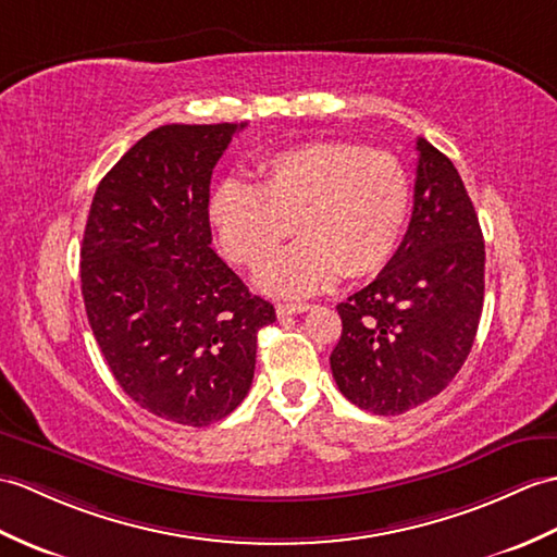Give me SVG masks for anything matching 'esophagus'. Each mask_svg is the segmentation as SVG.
<instances>
[{
  "label": "esophagus",
  "instance_id": "esophagus-1",
  "mask_svg": "<svg viewBox=\"0 0 557 557\" xmlns=\"http://www.w3.org/2000/svg\"><path fill=\"white\" fill-rule=\"evenodd\" d=\"M275 310L280 318H287V315H296V313H306V310H310V304H277Z\"/></svg>",
  "mask_w": 557,
  "mask_h": 557
}]
</instances>
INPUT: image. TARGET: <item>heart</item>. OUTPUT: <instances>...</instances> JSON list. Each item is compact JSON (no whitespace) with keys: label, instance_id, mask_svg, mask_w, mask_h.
Segmentation results:
<instances>
[{"label":"heart","instance_id":"b5f03b06","mask_svg":"<svg viewBox=\"0 0 557 557\" xmlns=\"http://www.w3.org/2000/svg\"><path fill=\"white\" fill-rule=\"evenodd\" d=\"M258 185L227 177L209 220L232 263L258 268L290 234L302 239L258 270L256 284L301 299L344 277H370L392 261L412 211V180L392 151L351 141H310L258 168Z\"/></svg>","mask_w":557,"mask_h":557}]
</instances>
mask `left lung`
I'll use <instances>...</instances> for the list:
<instances>
[{
  "label": "left lung",
  "mask_w": 557,
  "mask_h": 557,
  "mask_svg": "<svg viewBox=\"0 0 557 557\" xmlns=\"http://www.w3.org/2000/svg\"><path fill=\"white\" fill-rule=\"evenodd\" d=\"M418 151L404 242L368 287L337 306L334 382L374 416H400L442 394L470 356L484 306V237L468 189L424 137Z\"/></svg>",
  "instance_id": "obj_1"
}]
</instances>
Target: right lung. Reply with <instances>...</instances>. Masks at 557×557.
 <instances>
[{
	"label": "right lung",
	"mask_w": 557,
	"mask_h": 557,
	"mask_svg": "<svg viewBox=\"0 0 557 557\" xmlns=\"http://www.w3.org/2000/svg\"><path fill=\"white\" fill-rule=\"evenodd\" d=\"M247 123L161 125L103 175L89 206L81 282L115 382L157 418L223 420L249 394L270 301L211 249L209 187Z\"/></svg>",
	"instance_id": "1"
}]
</instances>
